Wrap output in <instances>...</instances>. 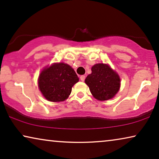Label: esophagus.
<instances>
[{
  "label": "esophagus",
  "mask_w": 159,
  "mask_h": 159,
  "mask_svg": "<svg viewBox=\"0 0 159 159\" xmlns=\"http://www.w3.org/2000/svg\"><path fill=\"white\" fill-rule=\"evenodd\" d=\"M84 80H85V76H84V75H81V76H80V80H81V81L84 82Z\"/></svg>",
  "instance_id": "obj_1"
}]
</instances>
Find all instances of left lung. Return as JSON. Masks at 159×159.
Wrapping results in <instances>:
<instances>
[{"label":"left lung","instance_id":"left-lung-1","mask_svg":"<svg viewBox=\"0 0 159 159\" xmlns=\"http://www.w3.org/2000/svg\"><path fill=\"white\" fill-rule=\"evenodd\" d=\"M85 79L92 95L98 101H106L116 94L120 87L119 75L107 64H98Z\"/></svg>","mask_w":159,"mask_h":159}]
</instances>
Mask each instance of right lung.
<instances>
[{
  "label": "right lung",
  "mask_w": 159,
  "mask_h": 159,
  "mask_svg": "<svg viewBox=\"0 0 159 159\" xmlns=\"http://www.w3.org/2000/svg\"><path fill=\"white\" fill-rule=\"evenodd\" d=\"M78 81L77 74L69 65L58 63L43 70L39 77L38 85L47 100L59 102L69 97L71 88Z\"/></svg>",
  "instance_id": "add662e5"
}]
</instances>
